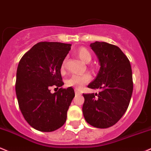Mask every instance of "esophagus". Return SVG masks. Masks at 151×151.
<instances>
[{
  "instance_id": "obj_1",
  "label": "esophagus",
  "mask_w": 151,
  "mask_h": 151,
  "mask_svg": "<svg viewBox=\"0 0 151 151\" xmlns=\"http://www.w3.org/2000/svg\"><path fill=\"white\" fill-rule=\"evenodd\" d=\"M76 96H78V95H80V92H78V91H77V90H76Z\"/></svg>"
}]
</instances>
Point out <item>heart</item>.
<instances>
[{"label": "heart", "instance_id": "1", "mask_svg": "<svg viewBox=\"0 0 151 151\" xmlns=\"http://www.w3.org/2000/svg\"><path fill=\"white\" fill-rule=\"evenodd\" d=\"M78 56L82 61L86 63L91 60V54L89 50L86 48H81L78 50ZM65 67V60H64L61 65V70H64ZM90 80L89 76L86 75H73L70 76L66 81V84L68 86L76 88V89H81L84 84L88 83Z\"/></svg>", "mask_w": 151, "mask_h": 151}]
</instances>
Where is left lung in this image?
Wrapping results in <instances>:
<instances>
[{
  "instance_id": "1",
  "label": "left lung",
  "mask_w": 151,
  "mask_h": 151,
  "mask_svg": "<svg viewBox=\"0 0 151 151\" xmlns=\"http://www.w3.org/2000/svg\"><path fill=\"white\" fill-rule=\"evenodd\" d=\"M90 45L101 67L88 87L101 91L83 94V113L92 126L107 128L121 119L129 106L133 88L131 66L126 55L116 45L98 41Z\"/></svg>"
}]
</instances>
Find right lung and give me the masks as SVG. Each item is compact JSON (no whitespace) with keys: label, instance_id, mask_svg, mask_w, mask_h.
I'll return each mask as SVG.
<instances>
[{"label":"right lung","instance_id":"obj_1","mask_svg":"<svg viewBox=\"0 0 151 151\" xmlns=\"http://www.w3.org/2000/svg\"><path fill=\"white\" fill-rule=\"evenodd\" d=\"M70 44L40 42L24 54L16 73V93L25 120L42 132H51L63 126L67 111L75 96L73 88H59L64 85L60 68L70 50Z\"/></svg>","mask_w":151,"mask_h":151}]
</instances>
